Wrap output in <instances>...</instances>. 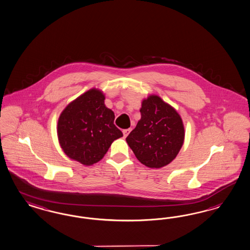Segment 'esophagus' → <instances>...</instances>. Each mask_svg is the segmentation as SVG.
I'll return each mask as SVG.
<instances>
[{
    "mask_svg": "<svg viewBox=\"0 0 250 250\" xmlns=\"http://www.w3.org/2000/svg\"><path fill=\"white\" fill-rule=\"evenodd\" d=\"M132 128H128V129H125L123 131V134H124V137L126 138L128 135H129L130 132H131Z\"/></svg>",
    "mask_w": 250,
    "mask_h": 250,
    "instance_id": "34e87169",
    "label": "esophagus"
}]
</instances>
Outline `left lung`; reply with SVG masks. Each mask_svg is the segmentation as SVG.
Instances as JSON below:
<instances>
[{"instance_id": "8db88e82", "label": "left lung", "mask_w": 250, "mask_h": 250, "mask_svg": "<svg viewBox=\"0 0 250 250\" xmlns=\"http://www.w3.org/2000/svg\"><path fill=\"white\" fill-rule=\"evenodd\" d=\"M140 112L141 119L126 142L141 164L148 168H162L175 159L184 144L181 116L157 95L142 101Z\"/></svg>"}]
</instances>
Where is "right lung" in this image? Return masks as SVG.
Returning a JSON list of instances; mask_svg holds the SVG:
<instances>
[{"label": "right lung", "mask_w": 250, "mask_h": 250, "mask_svg": "<svg viewBox=\"0 0 250 250\" xmlns=\"http://www.w3.org/2000/svg\"><path fill=\"white\" fill-rule=\"evenodd\" d=\"M105 96L91 88L71 102L61 112L57 136L70 159L89 166L100 162L112 142L123 137L114 124V112L104 104Z\"/></svg>", "instance_id": "right-lung-1"}]
</instances>
